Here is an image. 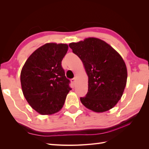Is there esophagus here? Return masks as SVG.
I'll use <instances>...</instances> for the list:
<instances>
[{
	"instance_id": "34e87169",
	"label": "esophagus",
	"mask_w": 149,
	"mask_h": 149,
	"mask_svg": "<svg viewBox=\"0 0 149 149\" xmlns=\"http://www.w3.org/2000/svg\"><path fill=\"white\" fill-rule=\"evenodd\" d=\"M75 80H76V79L75 78H72V79H71V83L73 84V85H74L75 84Z\"/></svg>"
}]
</instances>
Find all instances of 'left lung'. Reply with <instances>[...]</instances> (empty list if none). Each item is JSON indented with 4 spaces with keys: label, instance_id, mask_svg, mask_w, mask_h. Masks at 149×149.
Listing matches in <instances>:
<instances>
[{
    "label": "left lung",
    "instance_id": "1",
    "mask_svg": "<svg viewBox=\"0 0 149 149\" xmlns=\"http://www.w3.org/2000/svg\"><path fill=\"white\" fill-rule=\"evenodd\" d=\"M80 58L88 77V92L80 101L95 112L114 107L120 100L126 85L127 72L119 54L104 41L94 38L69 45Z\"/></svg>",
    "mask_w": 149,
    "mask_h": 149
}]
</instances>
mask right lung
Returning <instances> with one entry per match:
<instances>
[{
  "label": "right lung",
  "mask_w": 149,
  "mask_h": 149,
  "mask_svg": "<svg viewBox=\"0 0 149 149\" xmlns=\"http://www.w3.org/2000/svg\"><path fill=\"white\" fill-rule=\"evenodd\" d=\"M68 49L66 44H45L32 53L22 69L23 94L30 106L41 115L60 110L71 90L61 65Z\"/></svg>",
  "instance_id": "add662e5"
}]
</instances>
